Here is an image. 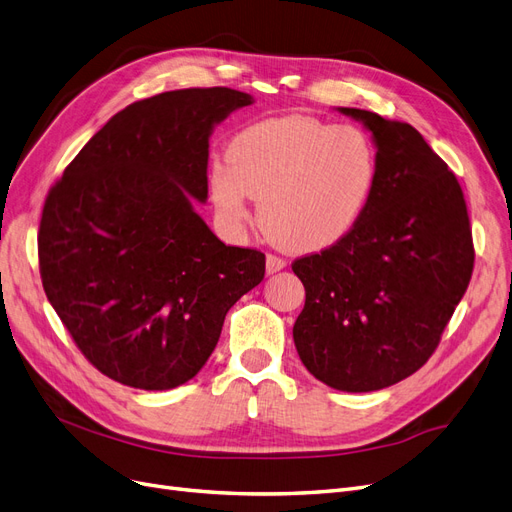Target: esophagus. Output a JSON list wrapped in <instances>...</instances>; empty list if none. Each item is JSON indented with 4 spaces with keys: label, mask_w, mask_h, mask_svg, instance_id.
I'll return each mask as SVG.
<instances>
[{
    "label": "esophagus",
    "mask_w": 512,
    "mask_h": 512,
    "mask_svg": "<svg viewBox=\"0 0 512 512\" xmlns=\"http://www.w3.org/2000/svg\"><path fill=\"white\" fill-rule=\"evenodd\" d=\"M285 268H287V261L285 259H280L276 255H268L266 257V272L268 274H276V272L285 270Z\"/></svg>",
    "instance_id": "1"
}]
</instances>
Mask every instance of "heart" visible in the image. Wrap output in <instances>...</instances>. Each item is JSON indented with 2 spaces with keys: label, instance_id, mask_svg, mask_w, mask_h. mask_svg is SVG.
I'll return each mask as SVG.
<instances>
[{
  "label": "heart",
  "instance_id": "b5f03b06",
  "mask_svg": "<svg viewBox=\"0 0 512 512\" xmlns=\"http://www.w3.org/2000/svg\"><path fill=\"white\" fill-rule=\"evenodd\" d=\"M377 156L367 132L306 116L246 126L227 145V160L208 168V194L227 232L259 221L285 249L314 253L346 238L369 204Z\"/></svg>",
  "mask_w": 512,
  "mask_h": 512
}]
</instances>
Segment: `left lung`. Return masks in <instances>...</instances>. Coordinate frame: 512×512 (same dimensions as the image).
Here are the masks:
<instances>
[{
  "label": "left lung",
  "mask_w": 512,
  "mask_h": 512,
  "mask_svg": "<svg viewBox=\"0 0 512 512\" xmlns=\"http://www.w3.org/2000/svg\"><path fill=\"white\" fill-rule=\"evenodd\" d=\"M375 145L377 173L352 232L293 272L306 306L293 325L304 367L344 392L388 388L439 346L475 263L462 187L418 130L337 107Z\"/></svg>",
  "instance_id": "left-lung-1"
}]
</instances>
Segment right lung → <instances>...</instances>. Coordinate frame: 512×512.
Segmentation results:
<instances>
[{
    "instance_id": "right-lung-1",
    "label": "right lung",
    "mask_w": 512,
    "mask_h": 512,
    "mask_svg": "<svg viewBox=\"0 0 512 512\" xmlns=\"http://www.w3.org/2000/svg\"><path fill=\"white\" fill-rule=\"evenodd\" d=\"M232 88H185L128 105L65 168L44 204V291L73 342L111 380L177 388L213 354L227 310L266 255L225 246L196 213L208 139L253 105Z\"/></svg>"
}]
</instances>
